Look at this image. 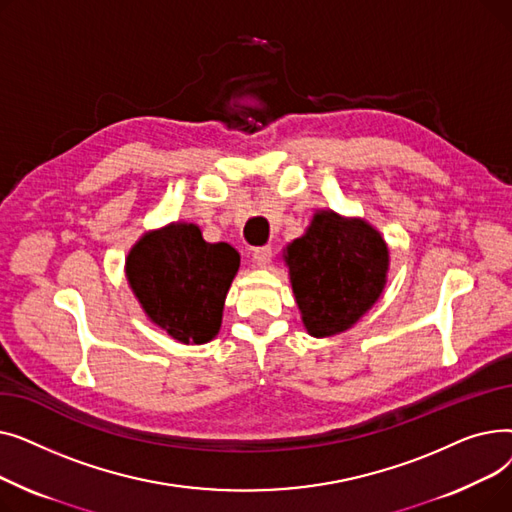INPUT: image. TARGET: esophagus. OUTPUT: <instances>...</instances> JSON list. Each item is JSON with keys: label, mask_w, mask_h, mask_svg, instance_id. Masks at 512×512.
I'll list each match as a JSON object with an SVG mask.
<instances>
[{"label": "esophagus", "mask_w": 512, "mask_h": 512, "mask_svg": "<svg viewBox=\"0 0 512 512\" xmlns=\"http://www.w3.org/2000/svg\"><path fill=\"white\" fill-rule=\"evenodd\" d=\"M253 261L259 267L270 265V261H272V247H257V249H253Z\"/></svg>", "instance_id": "34e87169"}]
</instances>
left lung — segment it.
Instances as JSON below:
<instances>
[{
	"label": "left lung",
	"instance_id": "1",
	"mask_svg": "<svg viewBox=\"0 0 512 512\" xmlns=\"http://www.w3.org/2000/svg\"><path fill=\"white\" fill-rule=\"evenodd\" d=\"M286 263L307 332L324 338L357 324L380 299L388 247L367 222L319 211L307 234L288 245Z\"/></svg>",
	"mask_w": 512,
	"mask_h": 512
}]
</instances>
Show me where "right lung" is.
<instances>
[{
    "label": "right lung",
    "mask_w": 512,
    "mask_h": 512,
    "mask_svg": "<svg viewBox=\"0 0 512 512\" xmlns=\"http://www.w3.org/2000/svg\"><path fill=\"white\" fill-rule=\"evenodd\" d=\"M238 263L226 242L211 245L195 224H172L134 245L126 276L151 321L178 342L203 344L220 330Z\"/></svg>",
    "instance_id": "add662e5"
}]
</instances>
